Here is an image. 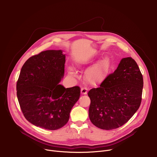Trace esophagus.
I'll return each instance as SVG.
<instances>
[{
  "label": "esophagus",
  "instance_id": "obj_1",
  "mask_svg": "<svg viewBox=\"0 0 157 157\" xmlns=\"http://www.w3.org/2000/svg\"><path fill=\"white\" fill-rule=\"evenodd\" d=\"M81 93L82 94H86L87 93V89L86 87H82L81 89Z\"/></svg>",
  "mask_w": 157,
  "mask_h": 157
}]
</instances>
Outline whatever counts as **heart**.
Instances as JSON below:
<instances>
[{"label": "heart", "mask_w": 157, "mask_h": 157, "mask_svg": "<svg viewBox=\"0 0 157 157\" xmlns=\"http://www.w3.org/2000/svg\"><path fill=\"white\" fill-rule=\"evenodd\" d=\"M105 66V62L102 61L89 68L85 73L86 80L91 84L99 83L104 78Z\"/></svg>", "instance_id": "obj_1"}]
</instances>
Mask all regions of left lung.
Wrapping results in <instances>:
<instances>
[{
    "instance_id": "left-lung-1",
    "label": "left lung",
    "mask_w": 157,
    "mask_h": 157,
    "mask_svg": "<svg viewBox=\"0 0 157 157\" xmlns=\"http://www.w3.org/2000/svg\"><path fill=\"white\" fill-rule=\"evenodd\" d=\"M143 85V76L136 61L131 57L122 58L113 73L88 92L91 122L104 130L125 124L140 105Z\"/></svg>"
}]
</instances>
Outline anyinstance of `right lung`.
<instances>
[{
    "mask_svg": "<svg viewBox=\"0 0 157 157\" xmlns=\"http://www.w3.org/2000/svg\"><path fill=\"white\" fill-rule=\"evenodd\" d=\"M61 50L41 52L22 66L17 82L18 101L24 117L33 125L55 130L63 127L80 96V87L59 84L64 76Z\"/></svg>",
    "mask_w": 157,
    "mask_h": 157,
    "instance_id": "1",
    "label": "right lung"
}]
</instances>
